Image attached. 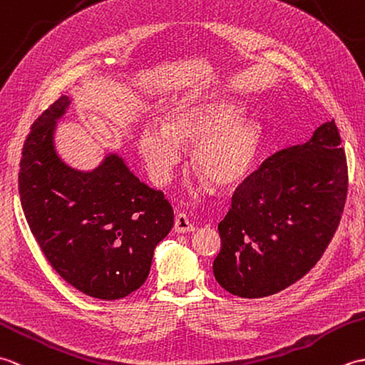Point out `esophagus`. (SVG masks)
Listing matches in <instances>:
<instances>
[{"label":"esophagus","instance_id":"esophagus-1","mask_svg":"<svg viewBox=\"0 0 365 365\" xmlns=\"http://www.w3.org/2000/svg\"><path fill=\"white\" fill-rule=\"evenodd\" d=\"M174 230L177 234H190V232H195V226L190 222L185 213H178L175 216V222H174Z\"/></svg>","mask_w":365,"mask_h":365}]
</instances>
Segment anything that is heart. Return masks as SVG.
<instances>
[{"instance_id":"heart-1","label":"heart","mask_w":365,"mask_h":365,"mask_svg":"<svg viewBox=\"0 0 365 365\" xmlns=\"http://www.w3.org/2000/svg\"><path fill=\"white\" fill-rule=\"evenodd\" d=\"M240 106L224 97L183 102L165 122H145L138 152L150 178L165 185L180 163L183 145H192V166L216 188L235 187L250 173L260 147V127L242 118Z\"/></svg>"}]
</instances>
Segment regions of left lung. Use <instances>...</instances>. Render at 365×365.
<instances>
[{
  "mask_svg": "<svg viewBox=\"0 0 365 365\" xmlns=\"http://www.w3.org/2000/svg\"><path fill=\"white\" fill-rule=\"evenodd\" d=\"M334 120L279 150L237 188L220 224L213 274L229 293L263 298L314 268L342 216L348 168Z\"/></svg>",
  "mask_w": 365,
  "mask_h": 365,
  "instance_id": "1",
  "label": "left lung"
}]
</instances>
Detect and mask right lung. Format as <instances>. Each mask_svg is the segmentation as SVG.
<instances>
[{"label":"right lung","instance_id":"right-lung-1","mask_svg":"<svg viewBox=\"0 0 365 365\" xmlns=\"http://www.w3.org/2000/svg\"><path fill=\"white\" fill-rule=\"evenodd\" d=\"M71 98L61 96L31 127L19 191L29 229L56 273L97 299H120L149 276L153 251L174 226L173 207L131 173L118 153L92 170L63 161L56 123Z\"/></svg>","mask_w":365,"mask_h":365}]
</instances>
